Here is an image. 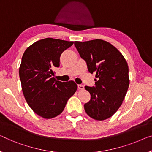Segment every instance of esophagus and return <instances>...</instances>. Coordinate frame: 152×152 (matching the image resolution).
<instances>
[{"label": "esophagus", "mask_w": 152, "mask_h": 152, "mask_svg": "<svg viewBox=\"0 0 152 152\" xmlns=\"http://www.w3.org/2000/svg\"><path fill=\"white\" fill-rule=\"evenodd\" d=\"M83 88H84V86L83 85H81V84H79V85H78V89L83 90Z\"/></svg>", "instance_id": "obj_1"}]
</instances>
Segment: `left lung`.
Returning a JSON list of instances; mask_svg holds the SVG:
<instances>
[{
  "mask_svg": "<svg viewBox=\"0 0 152 152\" xmlns=\"http://www.w3.org/2000/svg\"><path fill=\"white\" fill-rule=\"evenodd\" d=\"M75 46L87 64L88 71L95 73V86H85L90 101L84 104L86 113L96 120H104L120 108L129 86L128 66L125 58L111 43L101 39L80 42Z\"/></svg>",
  "mask_w": 152,
  "mask_h": 152,
  "instance_id": "left-lung-1",
  "label": "left lung"
}]
</instances>
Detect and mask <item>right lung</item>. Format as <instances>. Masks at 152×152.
<instances>
[{
	"label": "right lung",
	"instance_id": "right-lung-1",
	"mask_svg": "<svg viewBox=\"0 0 152 152\" xmlns=\"http://www.w3.org/2000/svg\"><path fill=\"white\" fill-rule=\"evenodd\" d=\"M73 41L46 38L28 47L23 54L19 75L22 92L34 113L45 119L62 113L77 89L73 81H56L53 69L60 66L62 53Z\"/></svg>",
	"mask_w": 152,
	"mask_h": 152
}]
</instances>
